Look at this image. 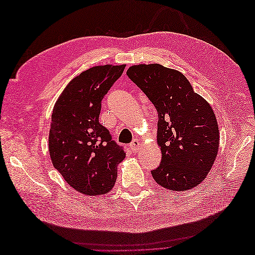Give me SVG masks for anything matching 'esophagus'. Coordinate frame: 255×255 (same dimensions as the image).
I'll list each match as a JSON object with an SVG mask.
<instances>
[{"label":"esophagus","mask_w":255,"mask_h":255,"mask_svg":"<svg viewBox=\"0 0 255 255\" xmlns=\"http://www.w3.org/2000/svg\"><path fill=\"white\" fill-rule=\"evenodd\" d=\"M129 149L132 150L133 152H137L138 150L140 149V141L137 140V139H134L129 144Z\"/></svg>","instance_id":"1"}]
</instances>
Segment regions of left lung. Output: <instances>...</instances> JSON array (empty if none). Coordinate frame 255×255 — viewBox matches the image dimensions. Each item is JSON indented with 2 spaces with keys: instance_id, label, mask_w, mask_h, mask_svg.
<instances>
[{
  "instance_id": "8db88e82",
  "label": "left lung",
  "mask_w": 255,
  "mask_h": 255,
  "mask_svg": "<svg viewBox=\"0 0 255 255\" xmlns=\"http://www.w3.org/2000/svg\"><path fill=\"white\" fill-rule=\"evenodd\" d=\"M127 74L155 106L160 165L151 171L161 187L194 188L212 169L219 129L211 105L196 94L184 74L159 64L135 65Z\"/></svg>"
}]
</instances>
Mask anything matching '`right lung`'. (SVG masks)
Listing matches in <instances>:
<instances>
[{
	"label": "right lung",
	"mask_w": 255,
	"mask_h": 255,
	"mask_svg": "<svg viewBox=\"0 0 255 255\" xmlns=\"http://www.w3.org/2000/svg\"><path fill=\"white\" fill-rule=\"evenodd\" d=\"M125 68L105 65L82 72L67 85L53 109L49 134L52 164L84 195L110 192L117 179V166L126 157L122 146L99 122L102 100Z\"/></svg>",
	"instance_id": "right-lung-1"
}]
</instances>
